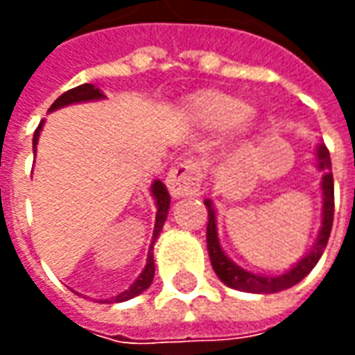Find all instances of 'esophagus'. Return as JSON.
<instances>
[{"label": "esophagus", "mask_w": 355, "mask_h": 355, "mask_svg": "<svg viewBox=\"0 0 355 355\" xmlns=\"http://www.w3.org/2000/svg\"><path fill=\"white\" fill-rule=\"evenodd\" d=\"M201 178H203V171H201L200 163L193 159H186L169 171L167 188L175 200H180V198L200 192Z\"/></svg>", "instance_id": "34e87169"}]
</instances>
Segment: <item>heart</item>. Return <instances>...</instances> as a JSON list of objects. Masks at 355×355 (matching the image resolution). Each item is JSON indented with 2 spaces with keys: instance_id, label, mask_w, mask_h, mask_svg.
I'll return each instance as SVG.
<instances>
[{
  "instance_id": "obj_1",
  "label": "heart",
  "mask_w": 355,
  "mask_h": 355,
  "mask_svg": "<svg viewBox=\"0 0 355 355\" xmlns=\"http://www.w3.org/2000/svg\"><path fill=\"white\" fill-rule=\"evenodd\" d=\"M188 117L201 129H223L228 140H238L251 131L259 112L251 102H241L236 94L209 89L193 94L188 102Z\"/></svg>"
}]
</instances>
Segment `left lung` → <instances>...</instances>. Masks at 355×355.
Returning a JSON list of instances; mask_svg holds the SVG:
<instances>
[{
  "instance_id": "1",
  "label": "left lung",
  "mask_w": 355,
  "mask_h": 355,
  "mask_svg": "<svg viewBox=\"0 0 355 355\" xmlns=\"http://www.w3.org/2000/svg\"><path fill=\"white\" fill-rule=\"evenodd\" d=\"M315 167L321 173V226L318 232V238L310 247V251L298 259L293 266L283 272V274L266 275L254 274L245 268L232 261L228 254L224 253L220 239H218V226H216V209L213 201L205 200V207L209 211L207 223V249L209 259L213 264L215 274L218 279L228 285L232 289L243 291V293H257V295H270V293H279L302 282L306 275L310 274L313 266L318 264L321 254L327 247L329 236H331V226H333V215H335V184H333V173H331V157H329L327 146L320 142L315 146Z\"/></svg>"
}]
</instances>
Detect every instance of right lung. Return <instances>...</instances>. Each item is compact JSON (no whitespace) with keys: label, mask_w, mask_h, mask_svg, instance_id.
<instances>
[{"label":"right lung","mask_w":355,"mask_h":355,"mask_svg":"<svg viewBox=\"0 0 355 355\" xmlns=\"http://www.w3.org/2000/svg\"><path fill=\"white\" fill-rule=\"evenodd\" d=\"M106 94L102 93L101 87H96L93 83H83V85H78V87L70 89L66 91L64 94H60L57 101L51 104L49 112H55V110L64 108V106H72V104H81V102H94V101H104ZM43 125H45V119H42V123L37 125V129L34 132V140H32V148H34V155L35 150H37V140H40V135L43 131ZM150 193L154 198L155 203V224H154V234H152V243H150V249H148V257H146V266L142 268V272L139 274V277L131 283L129 289H125L123 293H119L116 297H112L110 300H104V302H125V300H131V298L139 297L140 293L152 285L154 282V274H155V264H154V245L159 234L163 230V224L167 220V213H169V205H171V196L167 192V188L163 184L159 178H155L152 186H150ZM102 302V300H101Z\"/></svg>","instance_id":"obj_1"}]
</instances>
